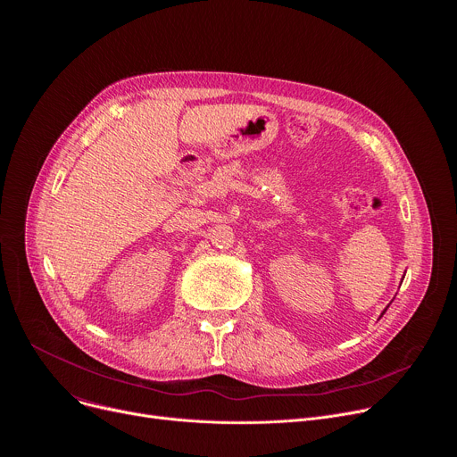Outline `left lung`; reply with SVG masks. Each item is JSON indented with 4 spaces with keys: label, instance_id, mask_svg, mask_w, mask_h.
I'll use <instances>...</instances> for the list:
<instances>
[{
    "label": "left lung",
    "instance_id": "obj_1",
    "mask_svg": "<svg viewBox=\"0 0 457 457\" xmlns=\"http://www.w3.org/2000/svg\"><path fill=\"white\" fill-rule=\"evenodd\" d=\"M386 307H388V305H386ZM386 307H385V309H383V312H381V316H383V314H385V311H386Z\"/></svg>",
    "mask_w": 457,
    "mask_h": 457
}]
</instances>
